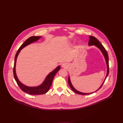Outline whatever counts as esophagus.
<instances>
[{"mask_svg":"<svg viewBox=\"0 0 123 123\" xmlns=\"http://www.w3.org/2000/svg\"><path fill=\"white\" fill-rule=\"evenodd\" d=\"M67 64L66 63H63L62 64V68H66Z\"/></svg>","mask_w":123,"mask_h":123,"instance_id":"1","label":"esophagus"}]
</instances>
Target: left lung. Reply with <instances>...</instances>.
Masks as SVG:
<instances>
[{"label": "left lung", "instance_id": "1", "mask_svg": "<svg viewBox=\"0 0 123 123\" xmlns=\"http://www.w3.org/2000/svg\"><path fill=\"white\" fill-rule=\"evenodd\" d=\"M88 44L89 45H95L96 46H97V47L100 49V50L101 51V52H102V54H103V55H104V57H105V60H106V63H107V74H106V78H105V80L104 81H103V84H102V85L101 86L99 87V88L96 91H98L99 89H100L101 87L102 86L103 84L104 83L105 80H106L107 77H108V75L109 74V56H108V53L106 51V50L104 48V46L102 45V44L100 43V42L94 37H92V36H90V40H89V42L88 43ZM68 85L69 86L71 87V88L72 89V90L74 92H75V93H78V94H80V95H89V94H91V93H92L93 92H91V93H84V92H80L78 91H77V90H75L74 87L72 85V83H71V80H70V78L68 76Z\"/></svg>", "mask_w": 123, "mask_h": 123}]
</instances>
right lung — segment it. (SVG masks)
Instances as JSON below:
<instances>
[{
  "label": "right lung",
  "instance_id": "add662e5",
  "mask_svg": "<svg viewBox=\"0 0 123 123\" xmlns=\"http://www.w3.org/2000/svg\"><path fill=\"white\" fill-rule=\"evenodd\" d=\"M40 37H36V36L31 37H29L27 39H26L25 40V42L20 46V47L19 48L18 50H17L16 55L15 56V60H14V67H13L14 77L17 85H18V86H19L20 89H21V90L24 92L27 93H28V94L33 95H42V94H44V93H45L46 92H47L49 91L50 87L52 84V80H53V79L54 78V77L55 76V74L61 68V67L60 66L57 67L53 71H52L47 75V77H46L45 79L43 81V82L40 85L37 86H26L22 84L19 80L17 78V77L16 74V72H15L16 62V59H17V56H18L20 51L23 48H24L26 46L29 45L33 42H37V41Z\"/></svg>",
  "mask_w": 123,
  "mask_h": 123
}]
</instances>
